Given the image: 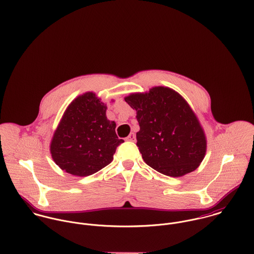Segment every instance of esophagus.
<instances>
[{
    "label": "esophagus",
    "instance_id": "34e87169",
    "mask_svg": "<svg viewBox=\"0 0 254 254\" xmlns=\"http://www.w3.org/2000/svg\"><path fill=\"white\" fill-rule=\"evenodd\" d=\"M126 141L130 142H136V135L134 133H130V135L126 138Z\"/></svg>",
    "mask_w": 254,
    "mask_h": 254
}]
</instances>
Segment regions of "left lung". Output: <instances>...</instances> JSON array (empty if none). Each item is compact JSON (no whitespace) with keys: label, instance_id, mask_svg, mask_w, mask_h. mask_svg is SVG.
I'll return each mask as SVG.
<instances>
[{"label":"left lung","instance_id":"obj_1","mask_svg":"<svg viewBox=\"0 0 254 254\" xmlns=\"http://www.w3.org/2000/svg\"><path fill=\"white\" fill-rule=\"evenodd\" d=\"M124 100L137 111V145L148 166L170 177H181L199 166L206 152V137L179 93L157 86Z\"/></svg>","mask_w":254,"mask_h":254}]
</instances>
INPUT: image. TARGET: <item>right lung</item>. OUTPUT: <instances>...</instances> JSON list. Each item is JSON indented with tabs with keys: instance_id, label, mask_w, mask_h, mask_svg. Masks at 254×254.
<instances>
[{
	"instance_id": "1",
	"label": "right lung",
	"mask_w": 254,
	"mask_h": 254,
	"mask_svg": "<svg viewBox=\"0 0 254 254\" xmlns=\"http://www.w3.org/2000/svg\"><path fill=\"white\" fill-rule=\"evenodd\" d=\"M107 109L93 92L80 95L67 107L50 145L62 170L86 177L112 161L116 147L124 141L118 139L116 123L108 119Z\"/></svg>"
}]
</instances>
